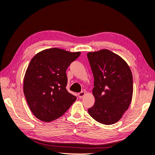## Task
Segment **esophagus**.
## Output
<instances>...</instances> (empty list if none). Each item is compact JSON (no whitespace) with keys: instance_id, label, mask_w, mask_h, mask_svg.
Segmentation results:
<instances>
[{"instance_id":"1","label":"esophagus","mask_w":155,"mask_h":155,"mask_svg":"<svg viewBox=\"0 0 155 155\" xmlns=\"http://www.w3.org/2000/svg\"><path fill=\"white\" fill-rule=\"evenodd\" d=\"M84 95H85V92L84 91H81V92L78 93V96L79 98H83L84 96Z\"/></svg>"}]
</instances>
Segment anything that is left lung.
Returning <instances> with one entry per match:
<instances>
[{
  "label": "left lung",
  "instance_id": "obj_1",
  "mask_svg": "<svg viewBox=\"0 0 155 155\" xmlns=\"http://www.w3.org/2000/svg\"><path fill=\"white\" fill-rule=\"evenodd\" d=\"M94 77L95 104L88 112L97 122L110 125L118 122L129 107L133 93L128 65L108 50L87 54Z\"/></svg>",
  "mask_w": 155,
  "mask_h": 155
}]
</instances>
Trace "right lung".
I'll use <instances>...</instances> for the list:
<instances>
[{
	"label": "right lung",
	"instance_id": "right-lung-1",
	"mask_svg": "<svg viewBox=\"0 0 155 155\" xmlns=\"http://www.w3.org/2000/svg\"><path fill=\"white\" fill-rule=\"evenodd\" d=\"M81 52L54 48L40 51L27 67L23 92L34 116L45 122L60 117L77 97L66 90V69Z\"/></svg>",
	"mask_w": 155,
	"mask_h": 155
}]
</instances>
